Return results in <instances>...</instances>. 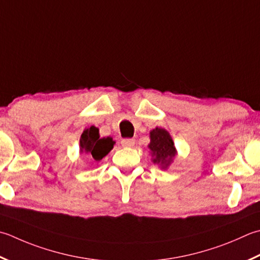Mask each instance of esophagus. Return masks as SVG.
<instances>
[{
  "label": "esophagus",
  "instance_id": "1",
  "mask_svg": "<svg viewBox=\"0 0 260 260\" xmlns=\"http://www.w3.org/2000/svg\"><path fill=\"white\" fill-rule=\"evenodd\" d=\"M135 144V140L134 139H124L121 140V145L125 147H132Z\"/></svg>",
  "mask_w": 260,
  "mask_h": 260
}]
</instances>
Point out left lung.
Masks as SVG:
<instances>
[{"label": "left lung", "mask_w": 260, "mask_h": 260, "mask_svg": "<svg viewBox=\"0 0 260 260\" xmlns=\"http://www.w3.org/2000/svg\"><path fill=\"white\" fill-rule=\"evenodd\" d=\"M151 143L149 144L150 150L152 151L153 162L156 165L167 168L176 155V149L169 133L164 128L156 127L150 133Z\"/></svg>", "instance_id": "8db88e82"}]
</instances>
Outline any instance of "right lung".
Instances as JSON below:
<instances>
[{
  "label": "right lung",
  "instance_id": "1",
  "mask_svg": "<svg viewBox=\"0 0 260 260\" xmlns=\"http://www.w3.org/2000/svg\"><path fill=\"white\" fill-rule=\"evenodd\" d=\"M115 142L110 137H104L100 139L99 129L94 126L85 129L81 135L80 145L81 152L93 157L95 161H100L104 156L109 153L110 150L114 147Z\"/></svg>",
  "mask_w": 260,
  "mask_h": 260
}]
</instances>
